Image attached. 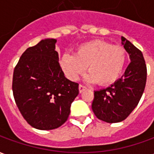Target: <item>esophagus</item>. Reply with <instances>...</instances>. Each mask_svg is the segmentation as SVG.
<instances>
[{"label": "esophagus", "mask_w": 154, "mask_h": 154, "mask_svg": "<svg viewBox=\"0 0 154 154\" xmlns=\"http://www.w3.org/2000/svg\"><path fill=\"white\" fill-rule=\"evenodd\" d=\"M78 89H79V92H80V93H82V91H83L84 90H85V89H86V87H84L83 85H79V87H78Z\"/></svg>", "instance_id": "34e87169"}]
</instances>
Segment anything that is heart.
<instances>
[{"label": "heart", "mask_w": 154, "mask_h": 154, "mask_svg": "<svg viewBox=\"0 0 154 154\" xmlns=\"http://www.w3.org/2000/svg\"><path fill=\"white\" fill-rule=\"evenodd\" d=\"M127 60L125 50L106 41L91 40L77 47L75 54H64L60 66L66 77L76 81L87 68L86 80L100 85L115 82L122 74Z\"/></svg>", "instance_id": "heart-1"}]
</instances>
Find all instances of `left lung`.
I'll return each instance as SVG.
<instances>
[{"label": "left lung", "instance_id": "1", "mask_svg": "<svg viewBox=\"0 0 154 154\" xmlns=\"http://www.w3.org/2000/svg\"><path fill=\"white\" fill-rule=\"evenodd\" d=\"M121 41L131 62L124 75L110 87L94 91L91 105L95 116L107 123L120 122L129 116L139 104L147 80L142 52L125 37Z\"/></svg>", "mask_w": 154, "mask_h": 154}]
</instances>
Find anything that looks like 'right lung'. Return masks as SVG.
Returning <instances> with one entry per match:
<instances>
[{
	"mask_svg": "<svg viewBox=\"0 0 154 154\" xmlns=\"http://www.w3.org/2000/svg\"><path fill=\"white\" fill-rule=\"evenodd\" d=\"M57 40L45 38L23 53L15 66L12 91L16 106L32 127L57 129L67 121L79 93L78 83L65 77L55 50Z\"/></svg>",
	"mask_w": 154,
	"mask_h": 154,
	"instance_id": "obj_1",
	"label": "right lung"
}]
</instances>
